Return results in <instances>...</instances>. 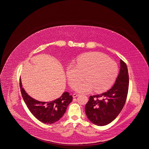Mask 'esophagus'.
Segmentation results:
<instances>
[{
  "mask_svg": "<svg viewBox=\"0 0 149 149\" xmlns=\"http://www.w3.org/2000/svg\"><path fill=\"white\" fill-rule=\"evenodd\" d=\"M79 95V94H74L73 95H72V96H73V97H77V96Z\"/></svg>",
  "mask_w": 149,
  "mask_h": 149,
  "instance_id": "esophagus-1",
  "label": "esophagus"
}]
</instances>
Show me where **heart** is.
<instances>
[{
  "mask_svg": "<svg viewBox=\"0 0 149 149\" xmlns=\"http://www.w3.org/2000/svg\"><path fill=\"white\" fill-rule=\"evenodd\" d=\"M66 77L69 85L76 90L88 93L93 89L97 93L109 88L115 81L118 74L116 63L107 55L99 52H89L80 55L74 64L66 67Z\"/></svg>",
  "mask_w": 149,
  "mask_h": 149,
  "instance_id": "obj_1",
  "label": "heart"
}]
</instances>
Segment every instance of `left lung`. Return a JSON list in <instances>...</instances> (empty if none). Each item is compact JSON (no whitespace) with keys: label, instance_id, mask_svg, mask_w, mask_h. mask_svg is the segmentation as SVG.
Here are the masks:
<instances>
[{"label":"left lung","instance_id":"8db88e82","mask_svg":"<svg viewBox=\"0 0 149 149\" xmlns=\"http://www.w3.org/2000/svg\"><path fill=\"white\" fill-rule=\"evenodd\" d=\"M129 84L127 65L120 60V70L113 86L105 93L90 96L85 110L94 124L104 126L111 123L125 105Z\"/></svg>","mask_w":149,"mask_h":149}]
</instances>
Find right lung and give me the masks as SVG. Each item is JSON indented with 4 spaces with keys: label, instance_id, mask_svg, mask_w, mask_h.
Returning a JSON list of instances; mask_svg holds the SVG:
<instances>
[{
    "label": "right lung",
    "instance_id": "obj_1",
    "mask_svg": "<svg viewBox=\"0 0 149 149\" xmlns=\"http://www.w3.org/2000/svg\"><path fill=\"white\" fill-rule=\"evenodd\" d=\"M19 81L21 94L25 104L30 113L42 123L51 124L58 121L65 113L66 108L72 100V96L65 92L54 101H37L26 94L22 88L21 80Z\"/></svg>",
    "mask_w": 149,
    "mask_h": 149
}]
</instances>
